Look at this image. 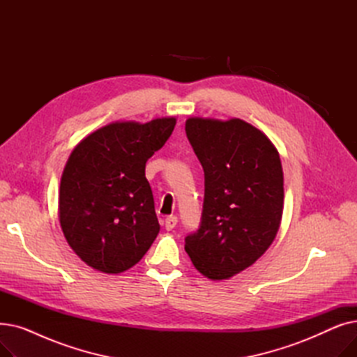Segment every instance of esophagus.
Returning <instances> with one entry per match:
<instances>
[{"label": "esophagus", "mask_w": 357, "mask_h": 357, "mask_svg": "<svg viewBox=\"0 0 357 357\" xmlns=\"http://www.w3.org/2000/svg\"><path fill=\"white\" fill-rule=\"evenodd\" d=\"M176 222H178V218H176L175 215H169V217H166V218H165V229H166V230H172V229H175Z\"/></svg>", "instance_id": "obj_1"}]
</instances>
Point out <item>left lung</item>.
<instances>
[{"label":"left lung","instance_id":"1","mask_svg":"<svg viewBox=\"0 0 357 357\" xmlns=\"http://www.w3.org/2000/svg\"><path fill=\"white\" fill-rule=\"evenodd\" d=\"M185 131L205 186L199 229L185 237V250L205 278L229 279L252 266L276 237L282 165L268 136L240 119L191 117Z\"/></svg>","mask_w":357,"mask_h":357}]
</instances>
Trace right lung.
<instances>
[{
    "mask_svg": "<svg viewBox=\"0 0 357 357\" xmlns=\"http://www.w3.org/2000/svg\"><path fill=\"white\" fill-rule=\"evenodd\" d=\"M175 124V117L116 121L72 150L61 179L59 221L68 245L92 269L121 273L152 246L160 226L144 169Z\"/></svg>",
    "mask_w": 357,
    "mask_h": 357,
    "instance_id": "right-lung-1",
    "label": "right lung"
}]
</instances>
